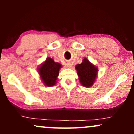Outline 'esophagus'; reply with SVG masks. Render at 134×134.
<instances>
[{
	"mask_svg": "<svg viewBox=\"0 0 134 134\" xmlns=\"http://www.w3.org/2000/svg\"><path fill=\"white\" fill-rule=\"evenodd\" d=\"M72 66V64H70V63H68V64H67V67H69V68H71Z\"/></svg>",
	"mask_w": 134,
	"mask_h": 134,
	"instance_id": "esophagus-1",
	"label": "esophagus"
}]
</instances>
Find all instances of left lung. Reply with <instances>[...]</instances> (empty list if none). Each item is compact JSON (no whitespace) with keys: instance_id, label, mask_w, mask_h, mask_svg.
<instances>
[{"instance_id":"obj_1","label":"left lung","mask_w":134,"mask_h":134,"mask_svg":"<svg viewBox=\"0 0 134 134\" xmlns=\"http://www.w3.org/2000/svg\"><path fill=\"white\" fill-rule=\"evenodd\" d=\"M77 74L83 86L91 87L96 79L98 68L92 64L88 59L84 58L82 62L76 65Z\"/></svg>"}]
</instances>
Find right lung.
Masks as SVG:
<instances>
[{
    "instance_id": "obj_1",
    "label": "right lung",
    "mask_w": 134,
    "mask_h": 134,
    "mask_svg": "<svg viewBox=\"0 0 134 134\" xmlns=\"http://www.w3.org/2000/svg\"><path fill=\"white\" fill-rule=\"evenodd\" d=\"M62 65L58 62H55L53 59L48 57L45 62L38 68V72L44 85L52 86L56 84L57 77L59 74V70Z\"/></svg>"
}]
</instances>
